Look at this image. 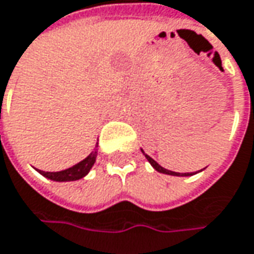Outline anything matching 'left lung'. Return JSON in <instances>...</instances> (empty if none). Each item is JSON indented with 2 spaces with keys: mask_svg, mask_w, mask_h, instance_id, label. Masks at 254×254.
Wrapping results in <instances>:
<instances>
[{
  "mask_svg": "<svg viewBox=\"0 0 254 254\" xmlns=\"http://www.w3.org/2000/svg\"><path fill=\"white\" fill-rule=\"evenodd\" d=\"M141 151H142V150H141ZM142 154L145 155V158H147V160H148V162L151 164L152 168H154V170H157L158 172H161V174H167V175H174V177H190V175L196 174V172H193V174H192V172H185V174H181V172H175V171L165 170V168H164V167H161V165H160L158 162L155 161V160H152L150 155H147V154H145L144 151H142Z\"/></svg>",
  "mask_w": 254,
  "mask_h": 254,
  "instance_id": "1",
  "label": "left lung"
}]
</instances>
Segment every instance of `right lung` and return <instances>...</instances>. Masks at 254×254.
I'll use <instances>...</instances> for the list:
<instances>
[{"label":"right lung","instance_id":"1","mask_svg":"<svg viewBox=\"0 0 254 254\" xmlns=\"http://www.w3.org/2000/svg\"><path fill=\"white\" fill-rule=\"evenodd\" d=\"M97 147V144H96ZM96 157H97V148H94L83 161L77 162L76 165L67 168V170L59 171V172H46V171L36 170L41 175L46 177L48 180L56 181V182H67V181H77L80 178L86 177L89 174V171L92 170L93 164L96 162Z\"/></svg>","mask_w":254,"mask_h":254}]
</instances>
